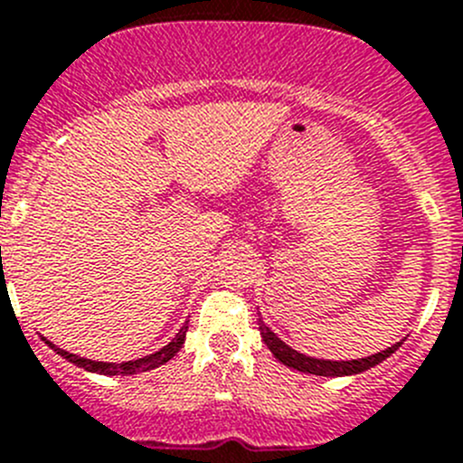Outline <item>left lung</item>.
Here are the masks:
<instances>
[{"label":"left lung","instance_id":"left-lung-1","mask_svg":"<svg viewBox=\"0 0 463 463\" xmlns=\"http://www.w3.org/2000/svg\"><path fill=\"white\" fill-rule=\"evenodd\" d=\"M259 331L263 343L268 345L275 359L281 361L284 365L293 368V371L309 373V375H324V377H343V375H356V373H364L373 365L382 364V361L392 356L396 349L401 347V343H396L393 347H387L384 352H377L373 356H365V359H352V361H324V359H312V356H305V354L296 352L288 345H284L270 328L265 326L263 319H259Z\"/></svg>","mask_w":463,"mask_h":463}]
</instances>
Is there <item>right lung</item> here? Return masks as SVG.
I'll use <instances>...</instances> for the list:
<instances>
[{
  "label": "right lung",
  "mask_w": 463,
  "mask_h": 463,
  "mask_svg": "<svg viewBox=\"0 0 463 463\" xmlns=\"http://www.w3.org/2000/svg\"><path fill=\"white\" fill-rule=\"evenodd\" d=\"M186 331H188V324H184L182 331L176 333L175 340L170 345H165L163 349H158L156 354H148L144 359H135V361H126V364H104V361H90V359H83V356H76V354L64 352L60 349L58 345L48 343L46 345L53 349L55 354H60L62 359H67L70 364L79 365L83 371H90V373H99V375H135V373H144V371H151V368H158V365L167 364V361L175 356L179 349L184 347V340H186Z\"/></svg>",
  "instance_id": "obj_1"
}]
</instances>
